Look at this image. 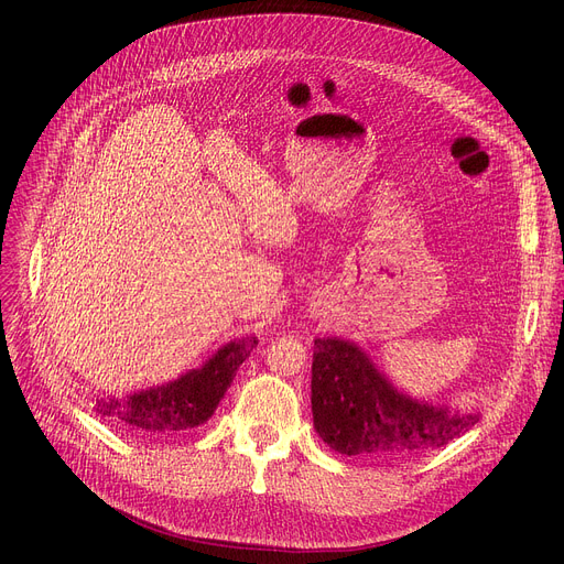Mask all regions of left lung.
I'll list each match as a JSON object with an SVG mask.
<instances>
[{"label":"left lung","instance_id":"left-lung-1","mask_svg":"<svg viewBox=\"0 0 564 564\" xmlns=\"http://www.w3.org/2000/svg\"><path fill=\"white\" fill-rule=\"evenodd\" d=\"M311 404L315 432L349 457H419L480 421L478 411L459 413L398 393L357 345L340 338H315Z\"/></svg>","mask_w":564,"mask_h":564}]
</instances>
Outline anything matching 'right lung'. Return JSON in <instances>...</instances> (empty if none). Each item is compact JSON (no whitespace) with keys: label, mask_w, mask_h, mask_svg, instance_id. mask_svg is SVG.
Masks as SVG:
<instances>
[{"label":"right lung","mask_w":564,"mask_h":564,"mask_svg":"<svg viewBox=\"0 0 564 564\" xmlns=\"http://www.w3.org/2000/svg\"><path fill=\"white\" fill-rule=\"evenodd\" d=\"M256 345L253 336L230 340L205 366L123 400L100 398L94 411L134 432L171 434L198 427L213 416L237 368L247 361Z\"/></svg>","instance_id":"1"}]
</instances>
